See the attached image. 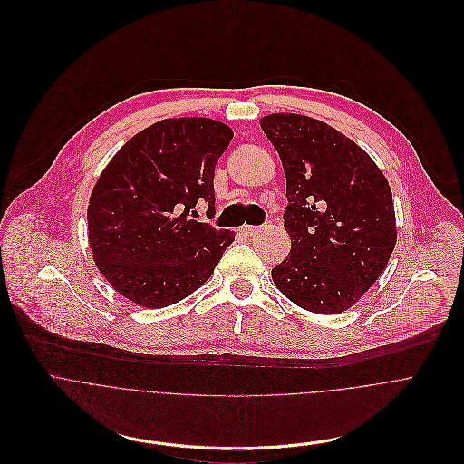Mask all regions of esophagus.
<instances>
[{
	"label": "esophagus",
	"mask_w": 464,
	"mask_h": 464,
	"mask_svg": "<svg viewBox=\"0 0 464 464\" xmlns=\"http://www.w3.org/2000/svg\"><path fill=\"white\" fill-rule=\"evenodd\" d=\"M239 230H241V234H243V236L250 237V236H256L261 228H259V227H252V225H243Z\"/></svg>",
	"instance_id": "esophagus-1"
}]
</instances>
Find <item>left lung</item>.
Here are the masks:
<instances>
[{
    "instance_id": "8db88e82",
    "label": "left lung",
    "mask_w": 464,
    "mask_h": 464,
    "mask_svg": "<svg viewBox=\"0 0 464 464\" xmlns=\"http://www.w3.org/2000/svg\"><path fill=\"white\" fill-rule=\"evenodd\" d=\"M259 126L287 177L291 254L272 268L274 285L305 311L343 313L379 280L395 248L390 182L356 142L322 121L272 113Z\"/></svg>"
}]
</instances>
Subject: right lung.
I'll use <instances>...</instances> for the list:
<instances>
[{
	"label": "right lung",
	"instance_id": "1",
	"mask_svg": "<svg viewBox=\"0 0 464 464\" xmlns=\"http://www.w3.org/2000/svg\"><path fill=\"white\" fill-rule=\"evenodd\" d=\"M234 131L212 119H164L131 137L102 169L87 205L99 270L130 302L160 309L198 291L234 232L190 219L214 210V169Z\"/></svg>",
	"mask_w": 464,
	"mask_h": 464
}]
</instances>
